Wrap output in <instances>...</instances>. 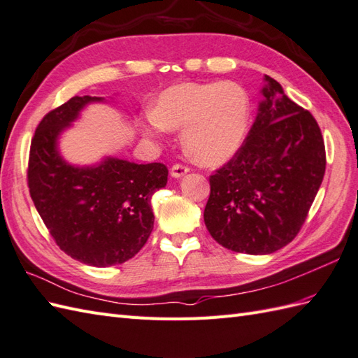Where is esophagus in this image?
<instances>
[{
	"mask_svg": "<svg viewBox=\"0 0 358 358\" xmlns=\"http://www.w3.org/2000/svg\"><path fill=\"white\" fill-rule=\"evenodd\" d=\"M188 171H189V170H188L187 167H184V165L176 164V165H173V167H171L170 174H171V178L179 179V178H182V176H185V174H187Z\"/></svg>",
	"mask_w": 358,
	"mask_h": 358,
	"instance_id": "1",
	"label": "esophagus"
}]
</instances>
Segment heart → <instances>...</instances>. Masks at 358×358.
Listing matches in <instances>:
<instances>
[{"mask_svg":"<svg viewBox=\"0 0 358 358\" xmlns=\"http://www.w3.org/2000/svg\"><path fill=\"white\" fill-rule=\"evenodd\" d=\"M250 120L248 92L232 82L179 83L159 94L147 110V135L182 130V145L191 159L203 165L229 161L245 143Z\"/></svg>","mask_w":358,"mask_h":358,"instance_id":"1","label":"heart"}]
</instances>
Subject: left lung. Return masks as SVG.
Returning a JSON list of instances; mask_svg holds the SVG:
<instances>
[{
    "label": "left lung",
    "mask_w": 358,
    "mask_h": 358,
    "mask_svg": "<svg viewBox=\"0 0 358 358\" xmlns=\"http://www.w3.org/2000/svg\"><path fill=\"white\" fill-rule=\"evenodd\" d=\"M255 123L234 158L209 178L203 219L226 249L280 250L298 235L325 174V144L315 117L264 76Z\"/></svg>",
    "instance_id": "obj_1"
}]
</instances>
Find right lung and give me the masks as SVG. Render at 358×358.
I'll list each match as a JSON object with an SVG mask.
<instances>
[{
	"label": "right lung",
	"mask_w": 358,
	"mask_h": 358,
	"mask_svg": "<svg viewBox=\"0 0 358 358\" xmlns=\"http://www.w3.org/2000/svg\"><path fill=\"white\" fill-rule=\"evenodd\" d=\"M103 97L69 99L42 118L31 139L29 188L51 237L83 264L109 267L135 257L149 240L152 196L167 185L164 164H135L104 156L94 165L64 159L59 139L80 112Z\"/></svg>",
	"instance_id": "add662e5"
}]
</instances>
